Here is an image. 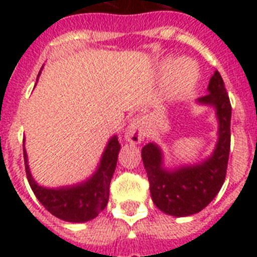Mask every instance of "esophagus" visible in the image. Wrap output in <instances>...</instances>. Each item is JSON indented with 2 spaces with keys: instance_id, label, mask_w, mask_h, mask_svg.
I'll return each mask as SVG.
<instances>
[{
  "instance_id": "1",
  "label": "esophagus",
  "mask_w": 257,
  "mask_h": 257,
  "mask_svg": "<svg viewBox=\"0 0 257 257\" xmlns=\"http://www.w3.org/2000/svg\"><path fill=\"white\" fill-rule=\"evenodd\" d=\"M148 122L144 117L133 118L132 122L128 125L126 132H125V139L131 144H140L144 140L148 132Z\"/></svg>"
}]
</instances>
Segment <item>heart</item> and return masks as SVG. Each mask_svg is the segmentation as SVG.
Listing matches in <instances>:
<instances>
[{"label":"heart","mask_w":257,"mask_h":257,"mask_svg":"<svg viewBox=\"0 0 257 257\" xmlns=\"http://www.w3.org/2000/svg\"><path fill=\"white\" fill-rule=\"evenodd\" d=\"M163 70L171 73L169 92L172 96H184L191 92L199 77L197 66L189 58H180L176 62H164Z\"/></svg>","instance_id":"heart-1"}]
</instances>
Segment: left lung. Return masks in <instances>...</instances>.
<instances>
[{
    "instance_id": "1",
    "label": "left lung",
    "mask_w": 257,
    "mask_h": 257,
    "mask_svg": "<svg viewBox=\"0 0 257 257\" xmlns=\"http://www.w3.org/2000/svg\"><path fill=\"white\" fill-rule=\"evenodd\" d=\"M197 104L213 106L219 121V137L211 156L196 164L168 169L165 168L164 155L159 145L149 143L141 149L153 203L160 211L176 217H185L203 211L219 193L227 175L232 108L223 78L217 70L209 80L208 94L197 98Z\"/></svg>"
}]
</instances>
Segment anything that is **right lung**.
I'll return each instance as SVG.
<instances>
[{
	"instance_id": "1",
	"label": "right lung",
	"mask_w": 257,
	"mask_h": 257,
	"mask_svg": "<svg viewBox=\"0 0 257 257\" xmlns=\"http://www.w3.org/2000/svg\"><path fill=\"white\" fill-rule=\"evenodd\" d=\"M120 147L117 136L110 137L96 172L82 183L60 188L42 187L33 179L24 147L26 177L30 188L46 211L58 219L69 223H85L94 219L108 204L109 185L116 169Z\"/></svg>"
}]
</instances>
